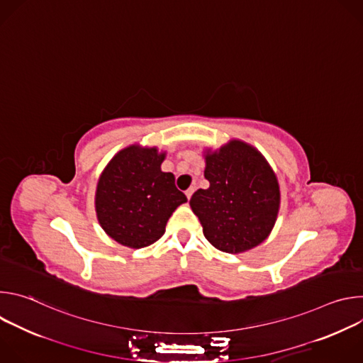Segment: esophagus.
Listing matches in <instances>:
<instances>
[{
    "instance_id": "esophagus-1",
    "label": "esophagus",
    "mask_w": 363,
    "mask_h": 363,
    "mask_svg": "<svg viewBox=\"0 0 363 363\" xmlns=\"http://www.w3.org/2000/svg\"><path fill=\"white\" fill-rule=\"evenodd\" d=\"M194 191H195V189H194V188H192V186H191V188H188V189H186V191H185V195H186V198H188V199H189V198H191V196H192V194H194Z\"/></svg>"
}]
</instances>
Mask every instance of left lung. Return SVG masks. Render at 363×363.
<instances>
[{
	"mask_svg": "<svg viewBox=\"0 0 363 363\" xmlns=\"http://www.w3.org/2000/svg\"><path fill=\"white\" fill-rule=\"evenodd\" d=\"M203 177L210 186L195 191L189 205L205 238L233 254L263 242L277 218L280 191L262 153L233 140L206 155Z\"/></svg>",
	"mask_w": 363,
	"mask_h": 363,
	"instance_id": "left-lung-1",
	"label": "left lung"
}]
</instances>
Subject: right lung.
I'll return each mask as SVG.
<instances>
[{"label":"right lung","instance_id":"add662e5","mask_svg":"<svg viewBox=\"0 0 363 363\" xmlns=\"http://www.w3.org/2000/svg\"><path fill=\"white\" fill-rule=\"evenodd\" d=\"M164 158L155 147L129 146L103 171L96 213L101 228L119 244L142 248L158 241L177 206L186 202L174 174L161 171Z\"/></svg>","mask_w":363,"mask_h":363}]
</instances>
